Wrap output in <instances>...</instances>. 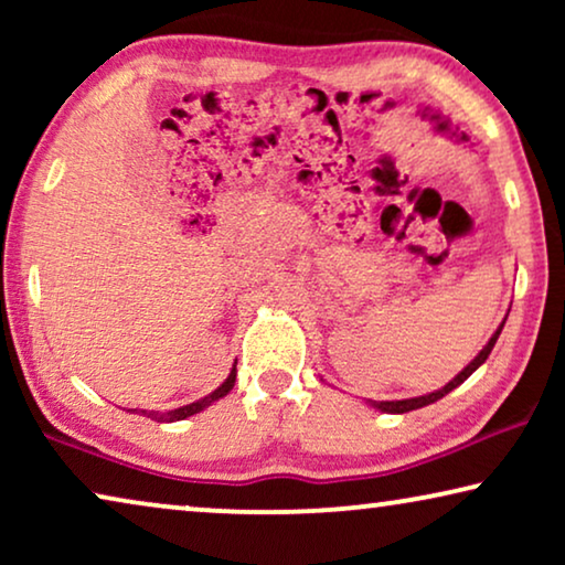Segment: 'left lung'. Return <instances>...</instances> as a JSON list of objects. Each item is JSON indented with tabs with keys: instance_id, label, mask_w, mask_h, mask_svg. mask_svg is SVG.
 Returning <instances> with one entry per match:
<instances>
[{
	"instance_id": "1",
	"label": "left lung",
	"mask_w": 565,
	"mask_h": 565,
	"mask_svg": "<svg viewBox=\"0 0 565 565\" xmlns=\"http://www.w3.org/2000/svg\"><path fill=\"white\" fill-rule=\"evenodd\" d=\"M501 329H504V323H501V327L497 329V334H493V337L489 339V344H486L483 350L478 352V358H476L473 362H470V365H468L466 370H462L460 375H455L452 381L445 385V388H439V391H435V393H427V396H419V398H404V401H370V404H373L375 408H381V412H388V414H406V412H414V408H422V406L435 404V401H439L443 396H447V393H450V391L458 388V385H460L462 381H468V377L473 375L476 370L483 365L486 358H489L491 350H493V344H497Z\"/></svg>"
}]
</instances>
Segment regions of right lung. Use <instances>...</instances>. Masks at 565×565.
Wrapping results in <instances>:
<instances>
[{"instance_id": "add662e5", "label": "right lung", "mask_w": 565, "mask_h": 565, "mask_svg": "<svg viewBox=\"0 0 565 565\" xmlns=\"http://www.w3.org/2000/svg\"><path fill=\"white\" fill-rule=\"evenodd\" d=\"M234 383H236V367L231 370V375L226 377V383H223L221 388H215V391L211 393V396L200 398V401H195V404H188V406L174 408V412H169V414H149V419H157V422H180V419H188V416L203 412L205 406H211L213 401H218V398L226 396V393H228L231 388H234ZM143 414H146V412H143Z\"/></svg>"}]
</instances>
